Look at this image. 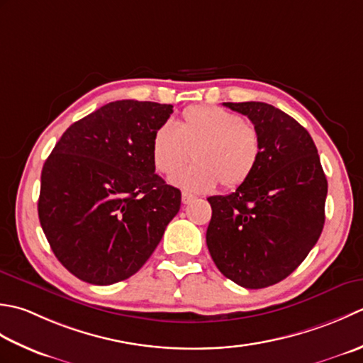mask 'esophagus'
Listing matches in <instances>:
<instances>
[{
    "instance_id": "1",
    "label": "esophagus",
    "mask_w": 363,
    "mask_h": 363,
    "mask_svg": "<svg viewBox=\"0 0 363 363\" xmlns=\"http://www.w3.org/2000/svg\"><path fill=\"white\" fill-rule=\"evenodd\" d=\"M194 196H192V194H189V192H183V194H182V202L183 203H191L192 201H194Z\"/></svg>"
}]
</instances>
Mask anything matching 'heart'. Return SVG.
Segmentation results:
<instances>
[{
    "label": "heart",
    "mask_w": 363,
    "mask_h": 363,
    "mask_svg": "<svg viewBox=\"0 0 363 363\" xmlns=\"http://www.w3.org/2000/svg\"><path fill=\"white\" fill-rule=\"evenodd\" d=\"M158 172L172 175L194 157L197 161L172 177L175 186L208 192L220 182L233 189L246 183L262 157V138L254 123L219 106L192 105L183 111L175 128L161 125L150 143Z\"/></svg>",
    "instance_id": "1"
}]
</instances>
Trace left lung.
Wrapping results in <instances>:
<instances>
[{
  "mask_svg": "<svg viewBox=\"0 0 363 363\" xmlns=\"http://www.w3.org/2000/svg\"><path fill=\"white\" fill-rule=\"evenodd\" d=\"M249 117L262 138L252 177L228 196H211L206 246L223 274L257 290L288 277L324 227L328 180L308 131L262 101L224 103Z\"/></svg>",
  "mask_w": 363,
  "mask_h": 363,
  "instance_id": "8db88e82",
  "label": "left lung"
}]
</instances>
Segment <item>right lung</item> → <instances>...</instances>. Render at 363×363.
<instances>
[{"instance_id":"add662e5","label":"right lung","mask_w":363,"mask_h":363,"mask_svg":"<svg viewBox=\"0 0 363 363\" xmlns=\"http://www.w3.org/2000/svg\"><path fill=\"white\" fill-rule=\"evenodd\" d=\"M172 108L111 101L72 123L43 164L42 230L64 268L87 284L136 274L180 210V189L155 174L150 155Z\"/></svg>"}]
</instances>
